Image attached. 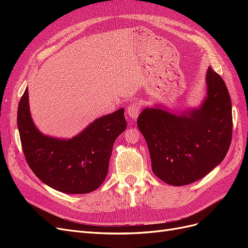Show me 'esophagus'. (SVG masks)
Returning <instances> with one entry per match:
<instances>
[{
  "label": "esophagus",
  "mask_w": 248,
  "mask_h": 248,
  "mask_svg": "<svg viewBox=\"0 0 248 248\" xmlns=\"http://www.w3.org/2000/svg\"><path fill=\"white\" fill-rule=\"evenodd\" d=\"M140 111V104L137 102L131 103V104H129L128 108H127V109H126V117H127V119L130 120V121H134V120L139 117Z\"/></svg>",
  "instance_id": "obj_1"
}]
</instances>
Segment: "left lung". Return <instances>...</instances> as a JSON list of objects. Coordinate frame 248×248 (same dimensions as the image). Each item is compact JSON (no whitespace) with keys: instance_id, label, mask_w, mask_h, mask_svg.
<instances>
[{"instance_id":"left-lung-1","label":"left lung","mask_w":248,"mask_h":248,"mask_svg":"<svg viewBox=\"0 0 248 248\" xmlns=\"http://www.w3.org/2000/svg\"><path fill=\"white\" fill-rule=\"evenodd\" d=\"M206 86V96L198 107L170 109L155 104L138 118L152 170L167 184L198 181L220 164L229 151L232 117L228 88L210 67Z\"/></svg>"}]
</instances>
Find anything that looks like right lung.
Returning a JSON list of instances; mask_svg holds the SVG:
<instances>
[{
  "instance_id": "add662e5",
  "label": "right lung",
  "mask_w": 248,
  "mask_h": 248,
  "mask_svg": "<svg viewBox=\"0 0 248 248\" xmlns=\"http://www.w3.org/2000/svg\"><path fill=\"white\" fill-rule=\"evenodd\" d=\"M17 127L34 174L58 191L84 194L98 188L107 178L112 146L127 122L122 108L95 119L71 139L47 136L33 121L27 88L18 103Z\"/></svg>"
}]
</instances>
